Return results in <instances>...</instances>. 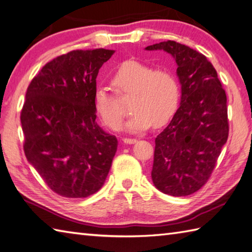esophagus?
I'll return each instance as SVG.
<instances>
[{"label":"esophagus","mask_w":252,"mask_h":252,"mask_svg":"<svg viewBox=\"0 0 252 252\" xmlns=\"http://www.w3.org/2000/svg\"><path fill=\"white\" fill-rule=\"evenodd\" d=\"M123 141H124L125 143H127V145H132V143H136V142H137V139H130V138H124V139H123Z\"/></svg>","instance_id":"obj_1"}]
</instances>
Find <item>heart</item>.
I'll return each instance as SVG.
<instances>
[{
    "label": "heart",
    "mask_w": 252,
    "mask_h": 252,
    "mask_svg": "<svg viewBox=\"0 0 252 252\" xmlns=\"http://www.w3.org/2000/svg\"><path fill=\"white\" fill-rule=\"evenodd\" d=\"M112 85L120 94H131V116L122 129L141 132L153 123L162 126L175 115L181 100V86L176 75L167 68L155 69L141 62L122 63L112 76ZM96 114L111 129H117L123 117L119 97L106 86H97L94 94Z\"/></svg>",
    "instance_id": "b5f03b06"
}]
</instances>
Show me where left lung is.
<instances>
[{
	"label": "left lung",
	"mask_w": 252,
	"mask_h": 252,
	"mask_svg": "<svg viewBox=\"0 0 252 252\" xmlns=\"http://www.w3.org/2000/svg\"><path fill=\"white\" fill-rule=\"evenodd\" d=\"M177 64L181 105L156 138L152 182L163 193L188 196L207 183L228 138L226 94L218 73L198 51L175 41L149 45Z\"/></svg>",
	"instance_id": "1"
}]
</instances>
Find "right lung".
<instances>
[{
  "instance_id": "add662e5",
  "label": "right lung",
  "mask_w": 252,
  "mask_h": 252,
  "mask_svg": "<svg viewBox=\"0 0 252 252\" xmlns=\"http://www.w3.org/2000/svg\"><path fill=\"white\" fill-rule=\"evenodd\" d=\"M112 50H76L45 64L30 83L20 115L28 162L60 196L86 198L103 186L117 150L96 124L94 94Z\"/></svg>"
}]
</instances>
